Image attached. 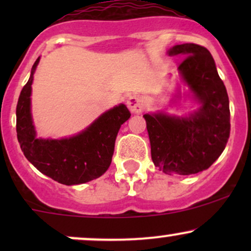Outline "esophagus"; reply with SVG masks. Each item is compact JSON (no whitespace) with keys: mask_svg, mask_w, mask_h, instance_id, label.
Returning a JSON list of instances; mask_svg holds the SVG:
<instances>
[{"mask_svg":"<svg viewBox=\"0 0 251 251\" xmlns=\"http://www.w3.org/2000/svg\"><path fill=\"white\" fill-rule=\"evenodd\" d=\"M127 106L132 113H140V112H143L145 103H144L142 97L134 94V96H131L127 99Z\"/></svg>","mask_w":251,"mask_h":251,"instance_id":"obj_1","label":"esophagus"}]
</instances>
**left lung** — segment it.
Masks as SVG:
<instances>
[{"instance_id": "8db88e82", "label": "left lung", "mask_w": 251, "mask_h": 251, "mask_svg": "<svg viewBox=\"0 0 251 251\" xmlns=\"http://www.w3.org/2000/svg\"><path fill=\"white\" fill-rule=\"evenodd\" d=\"M170 56H185L179 71L201 107L189 117L144 114L151 157L168 175H194L209 169L226 149L230 135L226 88L210 51L196 43L170 48Z\"/></svg>"}]
</instances>
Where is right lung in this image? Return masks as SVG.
I'll list each match as a JSON object with an SVG mask.
<instances>
[{"instance_id":"right-lung-1","label":"right lung","mask_w":251,"mask_h":251,"mask_svg":"<svg viewBox=\"0 0 251 251\" xmlns=\"http://www.w3.org/2000/svg\"><path fill=\"white\" fill-rule=\"evenodd\" d=\"M22 88L16 106V132L22 152L35 168L65 185H76L99 178L107 171L120 126L131 117L124 103L105 112L81 133L65 139L36 138L30 113L34 72Z\"/></svg>"}]
</instances>
